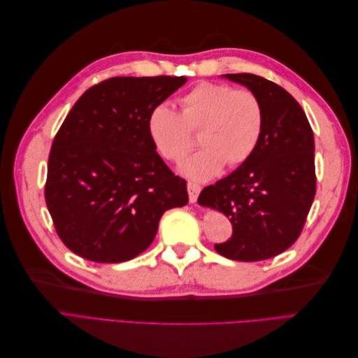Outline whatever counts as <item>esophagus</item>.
Instances as JSON below:
<instances>
[{
	"label": "esophagus",
	"instance_id": "1",
	"mask_svg": "<svg viewBox=\"0 0 358 358\" xmlns=\"http://www.w3.org/2000/svg\"><path fill=\"white\" fill-rule=\"evenodd\" d=\"M187 188H188V197L191 203H196L199 199V194L201 191V187L199 183H194V182H188L187 183Z\"/></svg>",
	"mask_w": 358,
	"mask_h": 358
}]
</instances>
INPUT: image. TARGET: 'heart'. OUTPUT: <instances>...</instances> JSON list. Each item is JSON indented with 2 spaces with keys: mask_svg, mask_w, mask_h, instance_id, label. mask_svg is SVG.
<instances>
[{
  "mask_svg": "<svg viewBox=\"0 0 358 358\" xmlns=\"http://www.w3.org/2000/svg\"><path fill=\"white\" fill-rule=\"evenodd\" d=\"M180 112L157 104L148 115L150 143L166 161H180L191 149V131H199L203 146L182 162L183 175L208 180L224 169L251 158L264 128V109L251 90H234L227 83L200 82L179 100Z\"/></svg>",
  "mask_w": 358,
  "mask_h": 358,
  "instance_id": "b5f03b06",
  "label": "heart"
}]
</instances>
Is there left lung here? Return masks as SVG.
<instances>
[{
	"label": "left lung",
	"mask_w": 358,
	"mask_h": 358,
	"mask_svg": "<svg viewBox=\"0 0 358 358\" xmlns=\"http://www.w3.org/2000/svg\"><path fill=\"white\" fill-rule=\"evenodd\" d=\"M245 85L264 109L255 152L231 175L206 187L201 206L230 218L233 234L216 252L237 262H262L294 243L315 197V142L301 106L282 86L251 73L225 74Z\"/></svg>",
	"instance_id": "left-lung-1"
}]
</instances>
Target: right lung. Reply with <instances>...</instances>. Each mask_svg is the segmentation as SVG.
Returning <instances> with one entry per match:
<instances>
[{
    "mask_svg": "<svg viewBox=\"0 0 358 358\" xmlns=\"http://www.w3.org/2000/svg\"><path fill=\"white\" fill-rule=\"evenodd\" d=\"M185 76L110 78L76 101L53 138L45 199L70 251L95 263L128 262L152 243L162 213L188 203L187 180L157 154L149 112Z\"/></svg>",
    "mask_w": 358,
    "mask_h": 358,
    "instance_id": "1",
    "label": "right lung"
}]
</instances>
